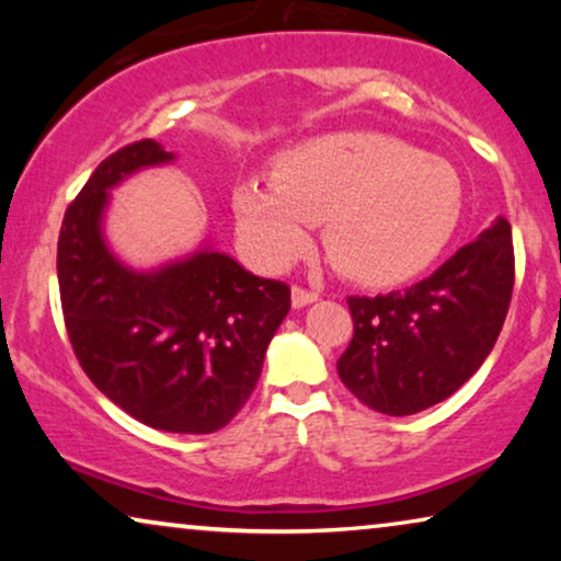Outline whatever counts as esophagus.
Instances as JSON below:
<instances>
[{"instance_id":"esophagus-1","label":"esophagus","mask_w":561,"mask_h":561,"mask_svg":"<svg viewBox=\"0 0 561 561\" xmlns=\"http://www.w3.org/2000/svg\"><path fill=\"white\" fill-rule=\"evenodd\" d=\"M317 298H319L317 290H309V288H304V286L290 288V301H294L296 309H301V306H306V304H313V301H317Z\"/></svg>"}]
</instances>
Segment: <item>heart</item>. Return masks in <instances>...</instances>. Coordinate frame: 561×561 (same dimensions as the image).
Returning a JSON list of instances; mask_svg holds the SVG:
<instances>
[{
    "label": "heart",
    "mask_w": 561,
    "mask_h": 561,
    "mask_svg": "<svg viewBox=\"0 0 561 561\" xmlns=\"http://www.w3.org/2000/svg\"><path fill=\"white\" fill-rule=\"evenodd\" d=\"M275 181L237 188L244 242L283 265L327 221V252L350 278L388 286L439 255L462 211V183L447 160L378 133H336L283 152Z\"/></svg>",
    "instance_id": "b5f03b06"
}]
</instances>
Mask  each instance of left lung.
I'll list each match as a JSON object with an SVG mask.
<instances>
[{"label":"left lung","mask_w":561,"mask_h":561,"mask_svg":"<svg viewBox=\"0 0 561 561\" xmlns=\"http://www.w3.org/2000/svg\"><path fill=\"white\" fill-rule=\"evenodd\" d=\"M516 257L503 217L439 271L409 288L350 296L352 340L336 373L352 396L386 416H411L478 373L508 313Z\"/></svg>","instance_id":"left-lung-1"}]
</instances>
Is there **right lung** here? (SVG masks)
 Masks as SVG:
<instances>
[{
	"instance_id": "obj_1",
	"label": "right lung",
	"mask_w": 561,
	"mask_h": 561,
	"mask_svg": "<svg viewBox=\"0 0 561 561\" xmlns=\"http://www.w3.org/2000/svg\"><path fill=\"white\" fill-rule=\"evenodd\" d=\"M173 160L156 140L104 158L68 204L58 234L60 309L73 355L129 416L175 434H211L248 403L265 350L290 309L283 280L257 278L202 250L135 273L102 240L106 191Z\"/></svg>"
}]
</instances>
